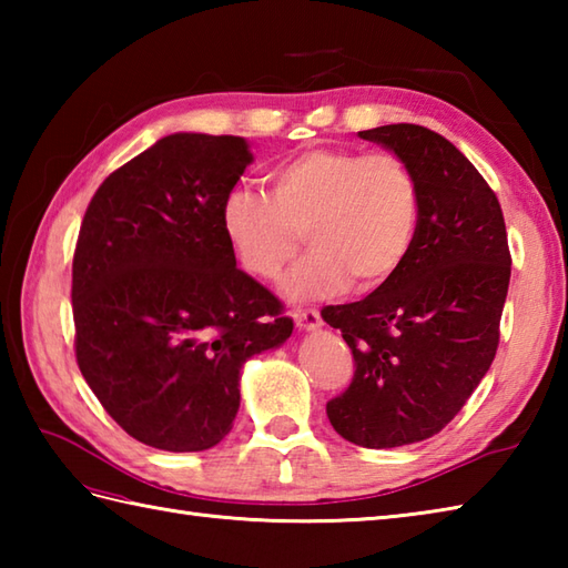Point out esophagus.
I'll return each mask as SVG.
<instances>
[{"label":"esophagus","instance_id":"1","mask_svg":"<svg viewBox=\"0 0 568 568\" xmlns=\"http://www.w3.org/2000/svg\"><path fill=\"white\" fill-rule=\"evenodd\" d=\"M293 320L300 329L305 332H317L322 327V317L317 310H295L293 312Z\"/></svg>","mask_w":568,"mask_h":568}]
</instances>
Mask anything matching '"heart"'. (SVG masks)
<instances>
[{"mask_svg": "<svg viewBox=\"0 0 568 568\" xmlns=\"http://www.w3.org/2000/svg\"><path fill=\"white\" fill-rule=\"evenodd\" d=\"M271 195L226 192L220 224L241 268L273 281L303 244L315 248L285 275L293 300L376 291L403 268L419 226V185L393 153L310 149L277 163Z\"/></svg>", "mask_w": 568, "mask_h": 568, "instance_id": "obj_1", "label": "heart"}]
</instances>
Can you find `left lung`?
Wrapping results in <instances>:
<instances>
[{"instance_id":"8db88e82","label":"left lung","mask_w":568,"mask_h":568,"mask_svg":"<svg viewBox=\"0 0 568 568\" xmlns=\"http://www.w3.org/2000/svg\"><path fill=\"white\" fill-rule=\"evenodd\" d=\"M403 159L419 185L415 246L393 281L322 310L354 352L346 393L327 403L336 434L366 449L429 439L486 376L510 285L496 192L454 143L417 124L358 131Z\"/></svg>"}]
</instances>
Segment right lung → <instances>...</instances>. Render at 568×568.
I'll use <instances>...</instances> for the list:
<instances>
[{"mask_svg":"<svg viewBox=\"0 0 568 568\" xmlns=\"http://www.w3.org/2000/svg\"><path fill=\"white\" fill-rule=\"evenodd\" d=\"M253 163L241 136L178 134L94 192L72 261L75 356L102 407L163 452L220 444L239 413L241 368L293 320L236 268L220 210Z\"/></svg>","mask_w":568,"mask_h":568,"instance_id":"obj_1","label":"right lung"}]
</instances>
